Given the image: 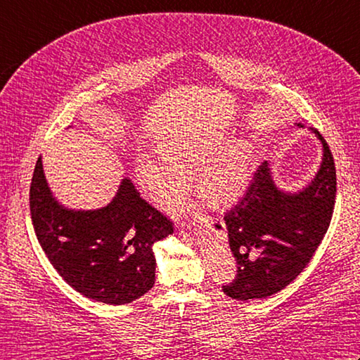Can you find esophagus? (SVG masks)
I'll list each match as a JSON object with an SVG mask.
<instances>
[{"mask_svg": "<svg viewBox=\"0 0 360 360\" xmlns=\"http://www.w3.org/2000/svg\"><path fill=\"white\" fill-rule=\"evenodd\" d=\"M181 235H182V236H190V233H187V232H184V231H181Z\"/></svg>", "mask_w": 360, "mask_h": 360, "instance_id": "obj_1", "label": "esophagus"}]
</instances>
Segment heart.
Wrapping results in <instances>:
<instances>
[{
	"label": "heart",
	"instance_id": "obj_1",
	"mask_svg": "<svg viewBox=\"0 0 360 360\" xmlns=\"http://www.w3.org/2000/svg\"><path fill=\"white\" fill-rule=\"evenodd\" d=\"M221 131H196L160 143L164 158L142 155L137 178L150 200L168 207L188 190V176L200 172L198 190L210 204L223 207L240 201L252 176V148L248 142L231 145Z\"/></svg>",
	"mask_w": 360,
	"mask_h": 360
}]
</instances>
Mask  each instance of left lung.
Wrapping results in <instances>:
<instances>
[{"label":"left lung","instance_id":"1","mask_svg":"<svg viewBox=\"0 0 360 360\" xmlns=\"http://www.w3.org/2000/svg\"><path fill=\"white\" fill-rule=\"evenodd\" d=\"M309 131L323 147L311 182L297 192H285L274 182L264 160L243 200L226 213L236 277L223 290L235 300L267 298L285 289L308 266L330 227L335 202L334 159L322 134L314 128Z\"/></svg>","mask_w":360,"mask_h":360}]
</instances>
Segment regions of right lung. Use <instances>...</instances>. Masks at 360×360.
Wrapping results in <instances>:
<instances>
[{"mask_svg":"<svg viewBox=\"0 0 360 360\" xmlns=\"http://www.w3.org/2000/svg\"><path fill=\"white\" fill-rule=\"evenodd\" d=\"M29 202L35 235L46 257L60 277L82 295L106 304H125L155 285L153 244L173 233V226L142 200L131 179L120 181L105 207L68 209L52 195L40 156Z\"/></svg>","mask_w":360,"mask_h":360,"instance_id":"1","label":"right lung"}]
</instances>
